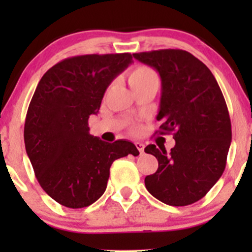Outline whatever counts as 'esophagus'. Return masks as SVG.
<instances>
[{
    "label": "esophagus",
    "mask_w": 252,
    "mask_h": 252,
    "mask_svg": "<svg viewBox=\"0 0 252 252\" xmlns=\"http://www.w3.org/2000/svg\"><path fill=\"white\" fill-rule=\"evenodd\" d=\"M135 146H136V149L139 150V152H140V155H141L142 152H144L145 145H144V144H141V142H135Z\"/></svg>",
    "instance_id": "esophagus-1"
}]
</instances>
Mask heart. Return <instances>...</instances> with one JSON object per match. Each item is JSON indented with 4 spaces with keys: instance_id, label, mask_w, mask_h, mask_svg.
<instances>
[{
    "instance_id": "1",
    "label": "heart",
    "mask_w": 252,
    "mask_h": 252,
    "mask_svg": "<svg viewBox=\"0 0 252 252\" xmlns=\"http://www.w3.org/2000/svg\"><path fill=\"white\" fill-rule=\"evenodd\" d=\"M152 79H157L156 73L152 69H150L149 67H144V65H140V67H136L129 73V84H130L131 89L135 88V86L141 85V84L146 83V81L152 80Z\"/></svg>"
}]
</instances>
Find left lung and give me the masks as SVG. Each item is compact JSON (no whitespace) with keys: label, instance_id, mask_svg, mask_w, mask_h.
<instances>
[{"label":"left lung","instance_id":"8db88e82","mask_svg":"<svg viewBox=\"0 0 252 252\" xmlns=\"http://www.w3.org/2000/svg\"><path fill=\"white\" fill-rule=\"evenodd\" d=\"M161 77V102L156 119L159 134L173 133L171 152L145 147L158 168L145 178L152 196L169 206L199 201L223 174L232 141L229 112L217 80L191 53L158 50L133 53Z\"/></svg>","mask_w":252,"mask_h":252}]
</instances>
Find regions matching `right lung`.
Masks as SVG:
<instances>
[{
	"label": "right lung",
	"mask_w": 252,
	"mask_h": 252,
	"mask_svg": "<svg viewBox=\"0 0 252 252\" xmlns=\"http://www.w3.org/2000/svg\"><path fill=\"white\" fill-rule=\"evenodd\" d=\"M131 62L130 53L75 56L50 68L37 84L25 118V150L37 182L58 204H94L107 188L113 161L139 155L130 141L90 135L88 123L112 80Z\"/></svg>",
	"instance_id": "right-lung-1"
}]
</instances>
